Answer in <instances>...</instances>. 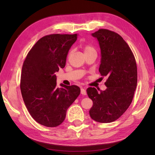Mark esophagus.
Returning <instances> with one entry per match:
<instances>
[{
  "mask_svg": "<svg viewBox=\"0 0 155 155\" xmlns=\"http://www.w3.org/2000/svg\"><path fill=\"white\" fill-rule=\"evenodd\" d=\"M81 94H82V95H86V94H87V92H86V90H85V89L81 88Z\"/></svg>",
  "mask_w": 155,
  "mask_h": 155,
  "instance_id": "esophagus-1",
  "label": "esophagus"
}]
</instances>
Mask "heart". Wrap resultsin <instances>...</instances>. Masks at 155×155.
<instances>
[{
  "mask_svg": "<svg viewBox=\"0 0 155 155\" xmlns=\"http://www.w3.org/2000/svg\"><path fill=\"white\" fill-rule=\"evenodd\" d=\"M83 50L84 52V54L96 51L95 48H94L92 46L90 45V44H85V45H83Z\"/></svg>",
  "mask_w": 155,
  "mask_h": 155,
  "instance_id": "b5f03b06",
  "label": "heart"
}]
</instances>
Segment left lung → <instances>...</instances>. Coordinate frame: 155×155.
Returning a JSON list of instances; mask_svg holds the SVG:
<instances>
[{"instance_id":"8db88e82","label":"left lung","mask_w":155,"mask_h":155,"mask_svg":"<svg viewBox=\"0 0 155 155\" xmlns=\"http://www.w3.org/2000/svg\"><path fill=\"white\" fill-rule=\"evenodd\" d=\"M91 35L99 42V72L107 78V89L100 91L95 87L87 89L93 101L89 113L95 121L109 123L118 119L132 103L137 83V64L130 47L119 34L101 28Z\"/></svg>"}]
</instances>
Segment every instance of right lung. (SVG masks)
Wrapping results in <instances>:
<instances>
[{"mask_svg": "<svg viewBox=\"0 0 155 155\" xmlns=\"http://www.w3.org/2000/svg\"><path fill=\"white\" fill-rule=\"evenodd\" d=\"M77 34L44 36L28 52L23 63L20 90L31 117L47 127L64 121L66 111L80 94L77 85L57 87L56 72L64 68L68 51Z\"/></svg>", "mask_w": 155, "mask_h": 155, "instance_id": "right-lung-1", "label": "right lung"}]
</instances>
